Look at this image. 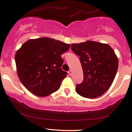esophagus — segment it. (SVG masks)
<instances>
[{
  "label": "esophagus",
  "instance_id": "obj_1",
  "mask_svg": "<svg viewBox=\"0 0 132 132\" xmlns=\"http://www.w3.org/2000/svg\"><path fill=\"white\" fill-rule=\"evenodd\" d=\"M68 72H69V75L71 76L72 73V70H69V71Z\"/></svg>",
  "mask_w": 132,
  "mask_h": 132
}]
</instances>
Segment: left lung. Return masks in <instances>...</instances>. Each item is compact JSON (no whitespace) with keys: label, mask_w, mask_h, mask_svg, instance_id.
Listing matches in <instances>:
<instances>
[{"label":"left lung","mask_w":132,"mask_h":132,"mask_svg":"<svg viewBox=\"0 0 132 132\" xmlns=\"http://www.w3.org/2000/svg\"><path fill=\"white\" fill-rule=\"evenodd\" d=\"M74 53L80 56L83 81L76 85L79 95L94 98L102 95L113 82L118 68V58L107 44L87 40L72 44Z\"/></svg>","instance_id":"1"}]
</instances>
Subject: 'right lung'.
<instances>
[{
    "label": "right lung",
    "instance_id": "add662e5",
    "mask_svg": "<svg viewBox=\"0 0 132 132\" xmlns=\"http://www.w3.org/2000/svg\"><path fill=\"white\" fill-rule=\"evenodd\" d=\"M70 44L48 37L30 39L16 51V70L21 83L38 96L56 92L67 73L61 69V55Z\"/></svg>",
    "mask_w": 132,
    "mask_h": 132
}]
</instances>
